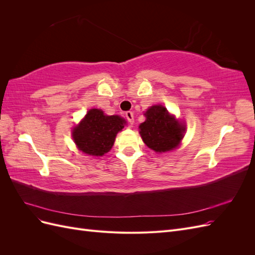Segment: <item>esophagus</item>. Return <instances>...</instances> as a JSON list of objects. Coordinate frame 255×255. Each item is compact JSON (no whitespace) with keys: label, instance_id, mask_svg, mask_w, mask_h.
Instances as JSON below:
<instances>
[{"label":"esophagus","instance_id":"34e87169","mask_svg":"<svg viewBox=\"0 0 255 255\" xmlns=\"http://www.w3.org/2000/svg\"><path fill=\"white\" fill-rule=\"evenodd\" d=\"M126 118L128 119V121L129 123H133L134 122V114L132 112H127L126 113Z\"/></svg>","mask_w":255,"mask_h":255}]
</instances>
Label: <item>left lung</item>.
I'll list each match as a JSON object with an SVG mask.
<instances>
[{"label":"left lung","mask_w":255,"mask_h":255,"mask_svg":"<svg viewBox=\"0 0 255 255\" xmlns=\"http://www.w3.org/2000/svg\"><path fill=\"white\" fill-rule=\"evenodd\" d=\"M146 120L139 126L143 142L155 152H167L179 145L184 128L161 105H154L145 112Z\"/></svg>","instance_id":"1"}]
</instances>
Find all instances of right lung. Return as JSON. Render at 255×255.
Masks as SVG:
<instances>
[{
  "label": "right lung",
  "mask_w": 255,
  "mask_h": 255,
  "mask_svg": "<svg viewBox=\"0 0 255 255\" xmlns=\"http://www.w3.org/2000/svg\"><path fill=\"white\" fill-rule=\"evenodd\" d=\"M126 120L119 116H105L101 110H90L79 127L73 129V139L79 149L89 155L102 156L109 152Z\"/></svg>",
  "instance_id": "1"
}]
</instances>
